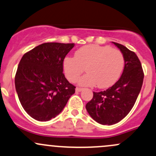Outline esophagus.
<instances>
[{"label": "esophagus", "mask_w": 156, "mask_h": 156, "mask_svg": "<svg viewBox=\"0 0 156 156\" xmlns=\"http://www.w3.org/2000/svg\"><path fill=\"white\" fill-rule=\"evenodd\" d=\"M82 90H83V89L79 88V87H77V88L75 89V92H80L82 91Z\"/></svg>", "instance_id": "1"}]
</instances>
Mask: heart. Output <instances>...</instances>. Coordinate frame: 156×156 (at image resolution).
<instances>
[{
  "label": "heart",
  "instance_id": "1",
  "mask_svg": "<svg viewBox=\"0 0 156 156\" xmlns=\"http://www.w3.org/2000/svg\"><path fill=\"white\" fill-rule=\"evenodd\" d=\"M124 65V56L119 50L108 46L90 44L78 49L75 58H65L63 68L70 82L76 81L86 68L87 73L78 80L80 86L97 84L99 88H107L119 79Z\"/></svg>",
  "mask_w": 156,
  "mask_h": 156
}]
</instances>
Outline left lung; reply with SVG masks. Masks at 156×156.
Wrapping results in <instances>:
<instances>
[{"label":"left lung","instance_id":"obj_1","mask_svg":"<svg viewBox=\"0 0 156 156\" xmlns=\"http://www.w3.org/2000/svg\"><path fill=\"white\" fill-rule=\"evenodd\" d=\"M123 54L124 68L115 83L105 91L93 92V97L86 109L95 121L112 125L130 112L143 84L144 72L138 56L124 45L112 42Z\"/></svg>","mask_w":156,"mask_h":156}]
</instances>
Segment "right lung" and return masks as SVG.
I'll return each instance as SVG.
<instances>
[{"instance_id": "right-lung-1", "label": "right lung", "mask_w": 156, "mask_h": 156, "mask_svg": "<svg viewBox=\"0 0 156 156\" xmlns=\"http://www.w3.org/2000/svg\"><path fill=\"white\" fill-rule=\"evenodd\" d=\"M74 44L44 43L25 53L15 78V90L27 113L47 121L61 113L75 87L63 73V62Z\"/></svg>"}]
</instances>
